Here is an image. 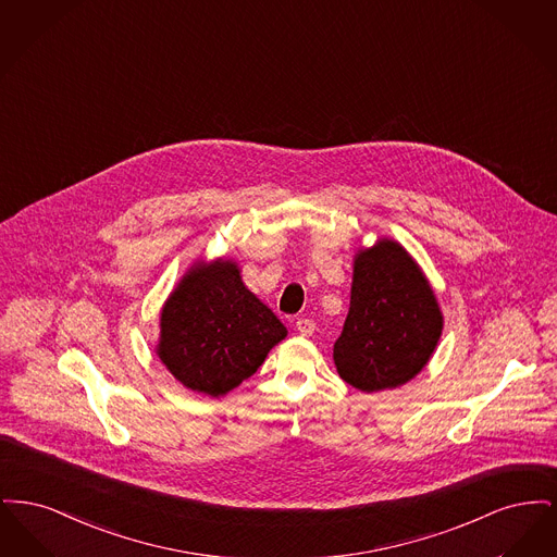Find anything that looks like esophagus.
I'll use <instances>...</instances> for the list:
<instances>
[{
	"label": "esophagus",
	"mask_w": 557,
	"mask_h": 557,
	"mask_svg": "<svg viewBox=\"0 0 557 557\" xmlns=\"http://www.w3.org/2000/svg\"><path fill=\"white\" fill-rule=\"evenodd\" d=\"M296 332H298L300 336H311V334L315 332V323H313V319H296Z\"/></svg>",
	"instance_id": "1"
}]
</instances>
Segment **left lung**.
<instances>
[{
  "instance_id": "1",
  "label": "left lung",
  "mask_w": 557,
  "mask_h": 557,
  "mask_svg": "<svg viewBox=\"0 0 557 557\" xmlns=\"http://www.w3.org/2000/svg\"><path fill=\"white\" fill-rule=\"evenodd\" d=\"M445 318L422 267L397 239L352 259L350 307L334 345L336 371L361 393L397 388L424 370Z\"/></svg>"
}]
</instances>
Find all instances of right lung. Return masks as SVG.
<instances>
[{
  "label": "right lung",
  "mask_w": 557,
  "mask_h": 557,
  "mask_svg": "<svg viewBox=\"0 0 557 557\" xmlns=\"http://www.w3.org/2000/svg\"><path fill=\"white\" fill-rule=\"evenodd\" d=\"M286 336L284 323L246 288L236 261H196L162 305L157 355L186 388L219 398Z\"/></svg>",
  "instance_id": "obj_1"
}]
</instances>
